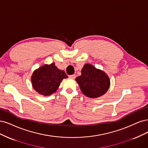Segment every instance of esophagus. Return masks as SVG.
<instances>
[{
    "instance_id": "esophagus-1",
    "label": "esophagus",
    "mask_w": 148,
    "mask_h": 148,
    "mask_svg": "<svg viewBox=\"0 0 148 148\" xmlns=\"http://www.w3.org/2000/svg\"><path fill=\"white\" fill-rule=\"evenodd\" d=\"M69 77L72 78V79H75V74L71 75H69Z\"/></svg>"
}]
</instances>
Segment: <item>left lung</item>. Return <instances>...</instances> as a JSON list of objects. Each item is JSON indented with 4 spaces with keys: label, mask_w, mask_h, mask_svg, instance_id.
Masks as SVG:
<instances>
[{
    "label": "left lung",
    "mask_w": 148,
    "mask_h": 148,
    "mask_svg": "<svg viewBox=\"0 0 148 148\" xmlns=\"http://www.w3.org/2000/svg\"><path fill=\"white\" fill-rule=\"evenodd\" d=\"M82 93L87 97L96 98L105 94L110 86V80L103 71L90 64H85L81 75L75 79Z\"/></svg>",
    "instance_id": "obj_1"
}]
</instances>
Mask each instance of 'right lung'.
Listing matches in <instances>:
<instances>
[{"instance_id":"right-lung-1","label":"right lung","mask_w":148,"mask_h":148,"mask_svg":"<svg viewBox=\"0 0 148 148\" xmlns=\"http://www.w3.org/2000/svg\"><path fill=\"white\" fill-rule=\"evenodd\" d=\"M68 78L64 71L57 68L53 63L44 64L34 71L31 76L33 88L37 92L44 96L55 93L63 79Z\"/></svg>"}]
</instances>
